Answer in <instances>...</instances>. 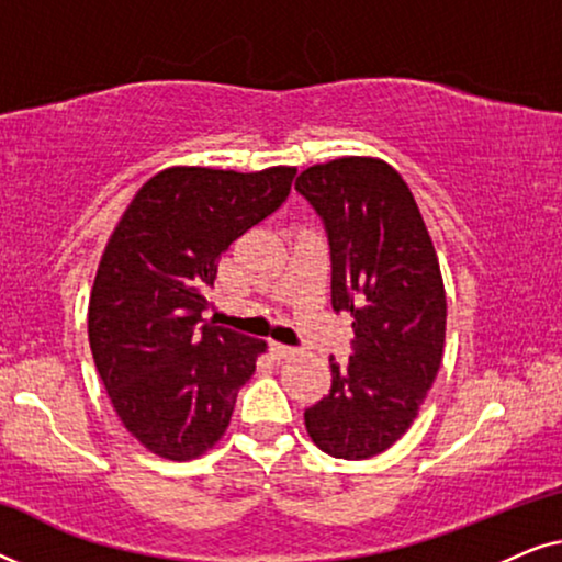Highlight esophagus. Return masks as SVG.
<instances>
[{"instance_id": "34e87169", "label": "esophagus", "mask_w": 562, "mask_h": 562, "mask_svg": "<svg viewBox=\"0 0 562 562\" xmlns=\"http://www.w3.org/2000/svg\"><path fill=\"white\" fill-rule=\"evenodd\" d=\"M271 356L276 360H286L294 356V348H289V345H281V342H271Z\"/></svg>"}]
</instances>
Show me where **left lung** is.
<instances>
[{
  "label": "left lung",
  "instance_id": "1",
  "mask_svg": "<svg viewBox=\"0 0 562 562\" xmlns=\"http://www.w3.org/2000/svg\"><path fill=\"white\" fill-rule=\"evenodd\" d=\"M296 191L325 222L333 310L350 312L352 356L304 412L322 452L366 460L412 427L442 363L445 299L432 237L396 168L368 156L310 166Z\"/></svg>",
  "mask_w": 562,
  "mask_h": 562
}]
</instances>
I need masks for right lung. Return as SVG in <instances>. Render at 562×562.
I'll list each match as a JSON object with an SVG mask.
<instances>
[{
    "label": "right lung",
    "instance_id": "right-lung-1",
    "mask_svg": "<svg viewBox=\"0 0 562 562\" xmlns=\"http://www.w3.org/2000/svg\"><path fill=\"white\" fill-rule=\"evenodd\" d=\"M294 166L256 173L173 166L148 179L99 260L89 345L130 435L166 460L225 435L266 340L202 319L220 256L286 202Z\"/></svg>",
    "mask_w": 562,
    "mask_h": 562
}]
</instances>
